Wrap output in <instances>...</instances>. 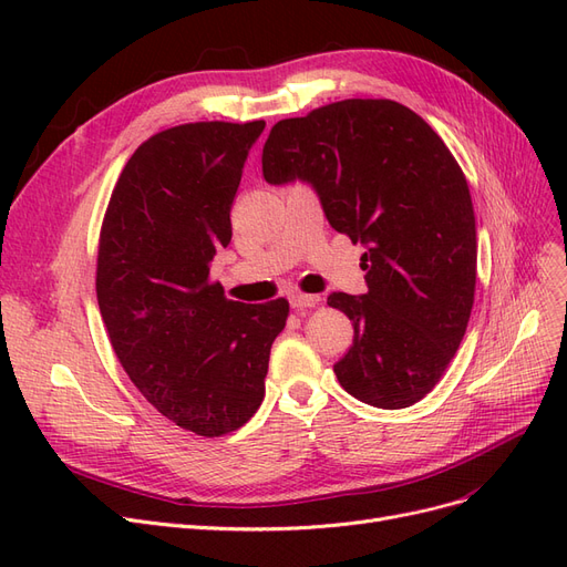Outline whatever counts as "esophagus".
I'll list each match as a JSON object with an SVG mask.
<instances>
[{"label":"esophagus","instance_id":"esophagus-1","mask_svg":"<svg viewBox=\"0 0 567 567\" xmlns=\"http://www.w3.org/2000/svg\"><path fill=\"white\" fill-rule=\"evenodd\" d=\"M290 307L293 310H307V307H317L319 305V296H307V293H290Z\"/></svg>","mask_w":567,"mask_h":567}]
</instances>
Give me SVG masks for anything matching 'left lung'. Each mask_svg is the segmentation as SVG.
<instances>
[{"label": "left lung", "mask_w": 567, "mask_h": 567, "mask_svg": "<svg viewBox=\"0 0 567 567\" xmlns=\"http://www.w3.org/2000/svg\"><path fill=\"white\" fill-rule=\"evenodd\" d=\"M262 175L310 182L329 225L364 246L367 293L329 296L354 326L333 364L340 385L379 409L423 400L456 354L475 296L473 200L452 151L398 101L346 99L279 120Z\"/></svg>", "instance_id": "8db88e82"}]
</instances>
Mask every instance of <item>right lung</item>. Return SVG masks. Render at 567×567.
<instances>
[{
    "mask_svg": "<svg viewBox=\"0 0 567 567\" xmlns=\"http://www.w3.org/2000/svg\"><path fill=\"white\" fill-rule=\"evenodd\" d=\"M252 123H188L153 134L123 167L99 234L96 300L130 381L165 419L203 437L241 427L265 398L288 300H227L210 279L231 241V203Z\"/></svg>",
    "mask_w": 567,
    "mask_h": 567,
    "instance_id": "1",
    "label": "right lung"
}]
</instances>
